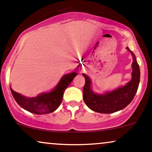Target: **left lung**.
<instances>
[{"instance_id": "left-lung-1", "label": "left lung", "mask_w": 152, "mask_h": 152, "mask_svg": "<svg viewBox=\"0 0 152 152\" xmlns=\"http://www.w3.org/2000/svg\"><path fill=\"white\" fill-rule=\"evenodd\" d=\"M126 48L133 56V71L132 80L124 86L104 95H99L93 93L91 89V80L86 74H83L85 78V85L83 88V101L92 111L102 114H111L124 109L133 100L140 81V70L134 53L129 47Z\"/></svg>"}]
</instances>
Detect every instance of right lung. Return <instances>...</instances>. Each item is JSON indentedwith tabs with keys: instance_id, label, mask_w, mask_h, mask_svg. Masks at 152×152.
<instances>
[{
	"instance_id": "1",
	"label": "right lung",
	"mask_w": 152,
	"mask_h": 152,
	"mask_svg": "<svg viewBox=\"0 0 152 152\" xmlns=\"http://www.w3.org/2000/svg\"><path fill=\"white\" fill-rule=\"evenodd\" d=\"M76 76H77L76 72L65 75L51 92L42 94L37 97L27 98L14 91L11 88L10 91L15 102L23 109L36 114H49L56 110L61 104L64 91Z\"/></svg>"
}]
</instances>
